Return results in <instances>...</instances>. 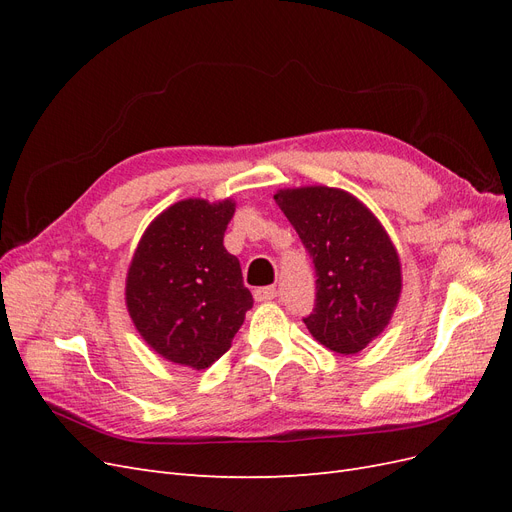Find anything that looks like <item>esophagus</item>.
<instances>
[{"label":"esophagus","instance_id":"34e87169","mask_svg":"<svg viewBox=\"0 0 512 512\" xmlns=\"http://www.w3.org/2000/svg\"><path fill=\"white\" fill-rule=\"evenodd\" d=\"M277 297V288L275 286H265V288H256L254 290V299L260 301H273Z\"/></svg>","mask_w":512,"mask_h":512}]
</instances>
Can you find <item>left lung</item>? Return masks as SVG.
I'll return each mask as SVG.
<instances>
[{
	"mask_svg": "<svg viewBox=\"0 0 512 512\" xmlns=\"http://www.w3.org/2000/svg\"><path fill=\"white\" fill-rule=\"evenodd\" d=\"M314 262L316 299L303 318L320 344L361 352L389 324L401 292L395 247L361 200L335 188L275 194Z\"/></svg>",
	"mask_w": 512,
	"mask_h": 512,
	"instance_id": "obj_1",
	"label": "left lung"
}]
</instances>
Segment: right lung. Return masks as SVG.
I'll return each mask as SVG.
<instances>
[{"instance_id": "right-lung-1", "label": "right lung", "mask_w": 512, "mask_h": 512, "mask_svg": "<svg viewBox=\"0 0 512 512\" xmlns=\"http://www.w3.org/2000/svg\"><path fill=\"white\" fill-rule=\"evenodd\" d=\"M235 203L181 200L151 222L128 271V312L164 359L205 369L230 348L254 305L224 232Z\"/></svg>"}]
</instances>
